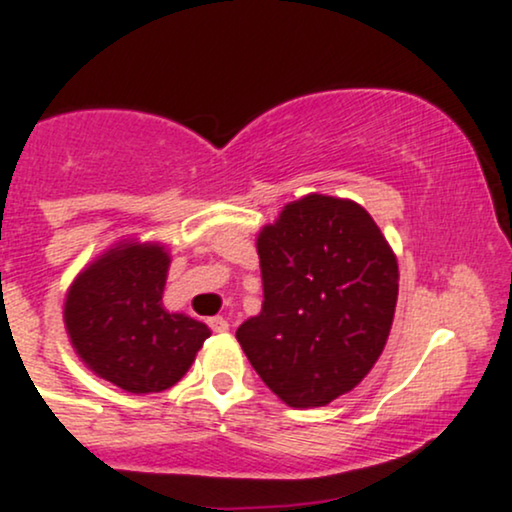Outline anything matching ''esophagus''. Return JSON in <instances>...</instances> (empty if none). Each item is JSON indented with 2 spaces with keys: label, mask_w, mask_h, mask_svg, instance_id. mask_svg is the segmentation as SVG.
I'll return each mask as SVG.
<instances>
[{
  "label": "esophagus",
  "mask_w": 512,
  "mask_h": 512,
  "mask_svg": "<svg viewBox=\"0 0 512 512\" xmlns=\"http://www.w3.org/2000/svg\"><path fill=\"white\" fill-rule=\"evenodd\" d=\"M209 327H211V330H214V332H228V327H231V325H228L226 317H211Z\"/></svg>",
  "instance_id": "obj_1"
}]
</instances>
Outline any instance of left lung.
<instances>
[{"instance_id":"obj_1","label":"left lung","mask_w":512,"mask_h":512,"mask_svg":"<svg viewBox=\"0 0 512 512\" xmlns=\"http://www.w3.org/2000/svg\"><path fill=\"white\" fill-rule=\"evenodd\" d=\"M264 301L236 337L262 383L296 409L361 383L395 317L397 257L351 199L308 195L257 236Z\"/></svg>"}]
</instances>
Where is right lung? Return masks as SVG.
Here are the masks:
<instances>
[{"instance_id":"1","label":"right lung","mask_w":512,"mask_h":512,"mask_svg":"<svg viewBox=\"0 0 512 512\" xmlns=\"http://www.w3.org/2000/svg\"><path fill=\"white\" fill-rule=\"evenodd\" d=\"M170 255L158 243H120L74 279L64 327L81 361L132 395L173 387L195 361L209 327L163 308Z\"/></svg>"}]
</instances>
